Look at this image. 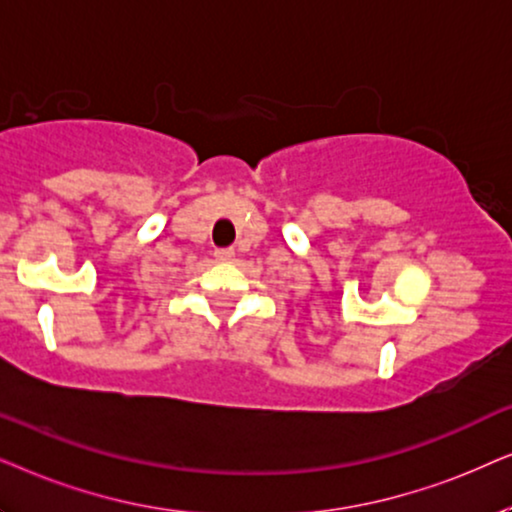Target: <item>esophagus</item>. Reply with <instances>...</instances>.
<instances>
[{"label":"esophagus","instance_id":"1","mask_svg":"<svg viewBox=\"0 0 512 512\" xmlns=\"http://www.w3.org/2000/svg\"><path fill=\"white\" fill-rule=\"evenodd\" d=\"M215 257H217V260H231V257H234V250H231V248H217Z\"/></svg>","mask_w":512,"mask_h":512}]
</instances>
